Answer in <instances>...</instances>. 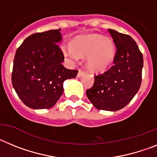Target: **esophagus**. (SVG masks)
<instances>
[{
    "instance_id": "34e87169",
    "label": "esophagus",
    "mask_w": 157,
    "mask_h": 157,
    "mask_svg": "<svg viewBox=\"0 0 157 157\" xmlns=\"http://www.w3.org/2000/svg\"><path fill=\"white\" fill-rule=\"evenodd\" d=\"M84 71L82 70V69H79L78 71V73H77V77H82L83 75L84 74Z\"/></svg>"
}]
</instances>
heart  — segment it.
<instances>
[{"label":"heart","mask_w":157,"mask_h":157,"mask_svg":"<svg viewBox=\"0 0 157 157\" xmlns=\"http://www.w3.org/2000/svg\"><path fill=\"white\" fill-rule=\"evenodd\" d=\"M64 53L71 59L87 56V65L93 71H103L111 65L115 55L112 40L100 35H91L73 40Z\"/></svg>","instance_id":"obj_1"}]
</instances>
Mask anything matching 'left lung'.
<instances>
[{
  "instance_id": "1",
  "label": "left lung",
  "mask_w": 157,
  "mask_h": 157,
  "mask_svg": "<svg viewBox=\"0 0 157 157\" xmlns=\"http://www.w3.org/2000/svg\"><path fill=\"white\" fill-rule=\"evenodd\" d=\"M108 31L117 48L114 65L95 75L93 85L87 90L86 95L99 110L115 111L126 107L141 87L143 56L129 35Z\"/></svg>"
}]
</instances>
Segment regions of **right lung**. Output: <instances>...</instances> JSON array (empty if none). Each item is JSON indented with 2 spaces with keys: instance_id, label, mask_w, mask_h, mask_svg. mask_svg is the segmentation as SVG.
Here are the masks:
<instances>
[{
  "instance_id": "1",
  "label": "right lung",
  "mask_w": 157,
  "mask_h": 157,
  "mask_svg": "<svg viewBox=\"0 0 157 157\" xmlns=\"http://www.w3.org/2000/svg\"><path fill=\"white\" fill-rule=\"evenodd\" d=\"M61 29L31 35L15 54L13 86L22 102L32 109H49L64 92L63 82L78 71L62 65L64 54L58 43Z\"/></svg>"
}]
</instances>
